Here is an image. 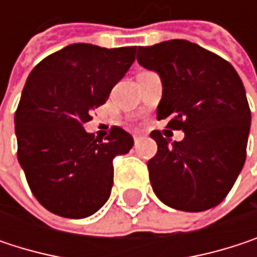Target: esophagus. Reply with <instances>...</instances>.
<instances>
[{
  "label": "esophagus",
  "instance_id": "esophagus-1",
  "mask_svg": "<svg viewBox=\"0 0 257 257\" xmlns=\"http://www.w3.org/2000/svg\"><path fill=\"white\" fill-rule=\"evenodd\" d=\"M141 138H143V135H141V134H135V135H134V141H135V144H137Z\"/></svg>",
  "mask_w": 257,
  "mask_h": 257
}]
</instances>
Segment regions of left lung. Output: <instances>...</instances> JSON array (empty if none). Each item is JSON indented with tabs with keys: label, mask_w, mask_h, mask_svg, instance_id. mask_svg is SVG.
I'll list each match as a JSON object with an SVG mask.
<instances>
[{
	"label": "left lung",
	"mask_w": 257,
	"mask_h": 257,
	"mask_svg": "<svg viewBox=\"0 0 257 257\" xmlns=\"http://www.w3.org/2000/svg\"><path fill=\"white\" fill-rule=\"evenodd\" d=\"M137 61L158 73L162 98L158 119L181 129L184 138L170 141L159 131L147 162L156 196L181 211H205L229 193L245 162L251 123L244 84L223 58L186 40L138 47Z\"/></svg>",
	"instance_id": "left-lung-1"
}]
</instances>
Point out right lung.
Wrapping results in <instances>:
<instances>
[{"instance_id":"1","label":"right lung","mask_w":257,"mask_h":257,"mask_svg":"<svg viewBox=\"0 0 257 257\" xmlns=\"http://www.w3.org/2000/svg\"><path fill=\"white\" fill-rule=\"evenodd\" d=\"M135 49L70 44L26 80L15 114L18 159L31 192L50 213L84 219L110 198L113 159L128 153L134 138L114 126L102 141L83 125L128 73Z\"/></svg>"}]
</instances>
